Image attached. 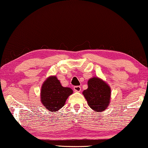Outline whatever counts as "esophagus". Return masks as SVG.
Instances as JSON below:
<instances>
[{"label":"esophagus","mask_w":148,"mask_h":148,"mask_svg":"<svg viewBox=\"0 0 148 148\" xmlns=\"http://www.w3.org/2000/svg\"><path fill=\"white\" fill-rule=\"evenodd\" d=\"M74 90L76 92H79L81 91V87L80 86H74Z\"/></svg>","instance_id":"1"}]
</instances>
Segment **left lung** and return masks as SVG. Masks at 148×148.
<instances>
[{
    "label": "left lung",
    "mask_w": 148,
    "mask_h": 148,
    "mask_svg": "<svg viewBox=\"0 0 148 148\" xmlns=\"http://www.w3.org/2000/svg\"><path fill=\"white\" fill-rule=\"evenodd\" d=\"M88 88L82 93L88 105L94 111H105L111 100V88L98 77H93L88 82Z\"/></svg>",
    "instance_id": "8db88e82"
}]
</instances>
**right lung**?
<instances>
[{
  "mask_svg": "<svg viewBox=\"0 0 148 148\" xmlns=\"http://www.w3.org/2000/svg\"><path fill=\"white\" fill-rule=\"evenodd\" d=\"M73 90L63 87L55 76H51L42 84L41 89V102L51 112L57 111L64 106L66 101Z\"/></svg>",
  "mask_w": 148,
  "mask_h": 148,
  "instance_id": "add662e5",
  "label": "right lung"
}]
</instances>
